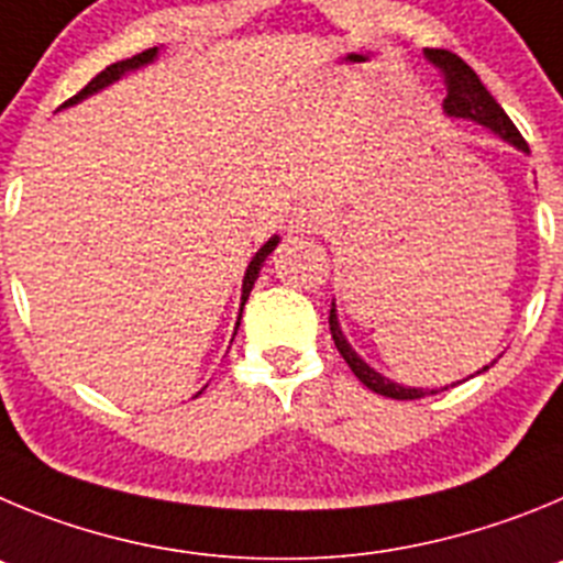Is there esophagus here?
<instances>
[{"mask_svg": "<svg viewBox=\"0 0 563 563\" xmlns=\"http://www.w3.org/2000/svg\"><path fill=\"white\" fill-rule=\"evenodd\" d=\"M325 221H328V212L311 201V205L297 207V212H294V219H291V232H317Z\"/></svg>", "mask_w": 563, "mask_h": 563, "instance_id": "esophagus-1", "label": "esophagus"}]
</instances>
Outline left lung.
<instances>
[{"mask_svg": "<svg viewBox=\"0 0 563 563\" xmlns=\"http://www.w3.org/2000/svg\"><path fill=\"white\" fill-rule=\"evenodd\" d=\"M429 60H432L434 67L443 73L445 78V100H443V111L449 118H460V120H474V123L485 125V129L494 131L496 136H503L505 143H510L514 148L525 151L528 154V143H525V136L519 134L510 118L505 114V109L490 98V92L483 86V80L477 78V73L465 64L460 55L449 53V49H423ZM331 336L336 342V351L342 353V358L347 362V367L356 373L358 382L364 384L373 393L384 395V398H395V401H415V398H427V395H434L438 389H423V387H404V384H395L389 378H384L382 373L369 367L367 362L358 358V353L353 351L347 339H344L342 328H339V317H336V306H331ZM494 364V362H490ZM490 364H485L483 369H488ZM479 369V373H483ZM454 387V384H452ZM445 389V387H443Z\"/></svg>", "mask_w": 563, "mask_h": 563, "instance_id": "obj_1", "label": "left lung"}]
</instances>
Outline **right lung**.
Masks as SVG:
<instances>
[{
	"mask_svg": "<svg viewBox=\"0 0 563 563\" xmlns=\"http://www.w3.org/2000/svg\"><path fill=\"white\" fill-rule=\"evenodd\" d=\"M156 53H159V49L156 47H151V49H145V53H140V55H131V58H125V60H118V64H111V67H106L103 73L100 75H95L92 80H89V84L84 86V89H80L78 95H75V98H69L67 103L60 106V109H67V106H75V103H80V100L84 98H89V95H95V92H100V89H106V86L109 84H114V80H120L123 78L125 73H134V69H140V67H145V64H151V60L156 58ZM280 244V238H269V241H266V244L261 246V250L255 252V257H252L250 261V266H246V275H244V288H241V311H244V306H246V300H250V291H252V286H255V280H257V275H261V266H263V261H266V257L272 255V252H275V246ZM238 325H241V317H238Z\"/></svg>",
	"mask_w": 563,
	"mask_h": 563,
	"instance_id": "obj_1",
	"label": "right lung"
}]
</instances>
